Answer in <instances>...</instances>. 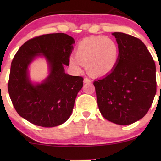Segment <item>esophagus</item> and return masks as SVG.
<instances>
[{
    "label": "esophagus",
    "instance_id": "34e87169",
    "mask_svg": "<svg viewBox=\"0 0 161 161\" xmlns=\"http://www.w3.org/2000/svg\"><path fill=\"white\" fill-rule=\"evenodd\" d=\"M84 82L85 83H89V82H92V80L90 79L87 78V77H86V78L84 79Z\"/></svg>",
    "mask_w": 161,
    "mask_h": 161
}]
</instances>
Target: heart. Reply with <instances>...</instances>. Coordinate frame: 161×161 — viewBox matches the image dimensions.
I'll list each match as a JSON object with an SVG mask.
<instances>
[{"label":"heart","instance_id":"heart-1","mask_svg":"<svg viewBox=\"0 0 161 161\" xmlns=\"http://www.w3.org/2000/svg\"><path fill=\"white\" fill-rule=\"evenodd\" d=\"M119 59L117 42L108 36H97L81 41L75 49V57H70L69 63L76 73H81L86 65L92 75L104 76L114 69Z\"/></svg>","mask_w":161,"mask_h":161}]
</instances>
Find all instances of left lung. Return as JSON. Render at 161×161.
<instances>
[{"label": "left lung", "mask_w": 161, "mask_h": 161, "mask_svg": "<svg viewBox=\"0 0 161 161\" xmlns=\"http://www.w3.org/2000/svg\"><path fill=\"white\" fill-rule=\"evenodd\" d=\"M119 59L110 73L94 82L99 110L106 119L129 125L144 117L157 91L156 66L145 44L123 32H114Z\"/></svg>", "instance_id": "obj_1"}]
</instances>
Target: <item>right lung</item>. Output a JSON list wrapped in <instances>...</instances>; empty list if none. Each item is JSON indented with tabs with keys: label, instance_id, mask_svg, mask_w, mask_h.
Returning <instances> with one entry per match:
<instances>
[{
	"label": "right lung",
	"instance_id": "add662e5",
	"mask_svg": "<svg viewBox=\"0 0 161 161\" xmlns=\"http://www.w3.org/2000/svg\"><path fill=\"white\" fill-rule=\"evenodd\" d=\"M75 41L64 33L42 35L27 41L11 63L8 92L20 116L42 127L61 125L71 116L83 78L65 73ZM44 56L49 75L43 82L33 83L28 66L36 57Z\"/></svg>",
	"mask_w": 161,
	"mask_h": 161
}]
</instances>
